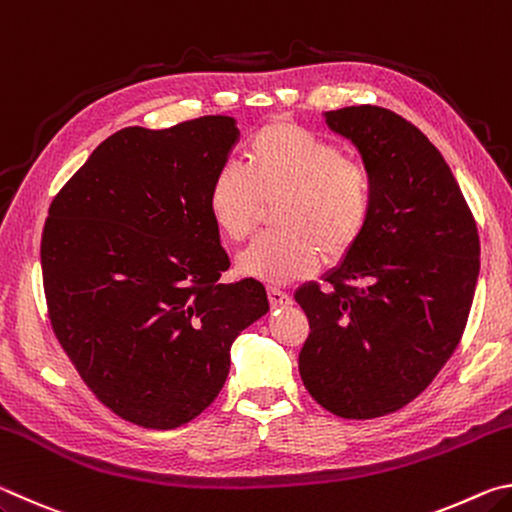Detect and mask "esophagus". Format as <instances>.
<instances>
[{"label":"esophagus","mask_w":512,"mask_h":512,"mask_svg":"<svg viewBox=\"0 0 512 512\" xmlns=\"http://www.w3.org/2000/svg\"><path fill=\"white\" fill-rule=\"evenodd\" d=\"M268 302H271L273 309L275 307H287V305H291V298L282 289L268 287Z\"/></svg>","instance_id":"1"}]
</instances>
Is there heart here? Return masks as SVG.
<instances>
[{"label": "heart", "instance_id": "heart-1", "mask_svg": "<svg viewBox=\"0 0 512 512\" xmlns=\"http://www.w3.org/2000/svg\"><path fill=\"white\" fill-rule=\"evenodd\" d=\"M372 173L336 142L293 121H273L250 137L244 167L223 164L207 187V210L230 244L257 228L273 205L275 232L239 255V271L264 282L311 275L359 244L372 214Z\"/></svg>", "mask_w": 512, "mask_h": 512}]
</instances>
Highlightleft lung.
Masks as SVG:
<instances>
[{"mask_svg": "<svg viewBox=\"0 0 512 512\" xmlns=\"http://www.w3.org/2000/svg\"><path fill=\"white\" fill-rule=\"evenodd\" d=\"M372 173L359 244L320 284L296 291L309 320L300 377L348 420L400 411L452 357L479 277V230L452 169L420 128L379 106L327 112Z\"/></svg>", "mask_w": 512, "mask_h": 512, "instance_id": "obj_1", "label": "left lung"}]
</instances>
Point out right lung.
<instances>
[{
  "mask_svg": "<svg viewBox=\"0 0 512 512\" xmlns=\"http://www.w3.org/2000/svg\"><path fill=\"white\" fill-rule=\"evenodd\" d=\"M237 142L223 115L121 128L49 205L40 264L51 329L97 400L146 429L203 413L232 341L268 311L253 277L219 282L230 259L207 187Z\"/></svg>",
  "mask_w": 512,
  "mask_h": 512,
  "instance_id": "obj_1",
  "label": "right lung"
}]
</instances>
